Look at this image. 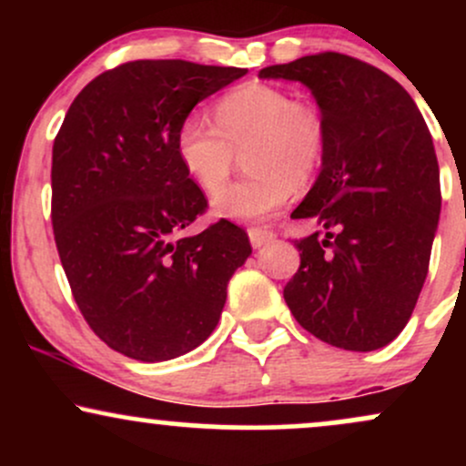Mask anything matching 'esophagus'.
I'll use <instances>...</instances> for the list:
<instances>
[{
	"label": "esophagus",
	"instance_id": "esophagus-1",
	"mask_svg": "<svg viewBox=\"0 0 466 466\" xmlns=\"http://www.w3.org/2000/svg\"><path fill=\"white\" fill-rule=\"evenodd\" d=\"M248 234H249L251 245H254L256 249L263 248V245L271 243V240L276 238V234L271 232V229H267V228H249V229H248Z\"/></svg>",
	"mask_w": 466,
	"mask_h": 466
}]
</instances>
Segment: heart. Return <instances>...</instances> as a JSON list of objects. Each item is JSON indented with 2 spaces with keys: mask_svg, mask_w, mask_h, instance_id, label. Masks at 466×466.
Wrapping results in <instances>:
<instances>
[{
  "mask_svg": "<svg viewBox=\"0 0 466 466\" xmlns=\"http://www.w3.org/2000/svg\"><path fill=\"white\" fill-rule=\"evenodd\" d=\"M215 121L190 114L177 129V157L208 195L226 184L245 154L249 177L223 188L212 212L232 221H258L285 206L293 186L311 184L324 162L326 125L313 105L274 85L249 83L223 96Z\"/></svg>",
  "mask_w": 466,
  "mask_h": 466,
  "instance_id": "heart-1",
  "label": "heart"
}]
</instances>
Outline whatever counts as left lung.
Masks as SVG:
<instances>
[{"instance_id": "obj_1", "label": "left lung", "mask_w": 466, "mask_h": 466, "mask_svg": "<svg viewBox=\"0 0 466 466\" xmlns=\"http://www.w3.org/2000/svg\"><path fill=\"white\" fill-rule=\"evenodd\" d=\"M258 76L309 87L326 125L322 168L291 212L318 221L324 237L296 243L287 307L326 344L383 349L414 311L441 218L430 129L397 80L352 56H302Z\"/></svg>"}]
</instances>
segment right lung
<instances>
[{"label":"right lung","mask_w":466,"mask_h":466,"mask_svg":"<svg viewBox=\"0 0 466 466\" xmlns=\"http://www.w3.org/2000/svg\"><path fill=\"white\" fill-rule=\"evenodd\" d=\"M248 69L131 61L96 76L52 148V228L74 300L109 349L168 361L217 329L228 282L248 260L243 228L181 237L208 201L177 157L197 103Z\"/></svg>","instance_id":"add662e5"}]
</instances>
